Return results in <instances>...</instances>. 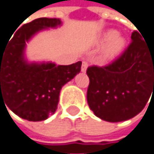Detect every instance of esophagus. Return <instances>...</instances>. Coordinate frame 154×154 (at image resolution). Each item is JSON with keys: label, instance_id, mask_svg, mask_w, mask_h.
Masks as SVG:
<instances>
[{"label": "esophagus", "instance_id": "34e87169", "mask_svg": "<svg viewBox=\"0 0 154 154\" xmlns=\"http://www.w3.org/2000/svg\"><path fill=\"white\" fill-rule=\"evenodd\" d=\"M87 67H88V64H87V62L83 61L82 62V72H85L86 69H87Z\"/></svg>", "mask_w": 154, "mask_h": 154}]
</instances>
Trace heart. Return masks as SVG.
Segmentation results:
<instances>
[{
	"label": "heart",
	"mask_w": 154,
	"mask_h": 154,
	"mask_svg": "<svg viewBox=\"0 0 154 154\" xmlns=\"http://www.w3.org/2000/svg\"><path fill=\"white\" fill-rule=\"evenodd\" d=\"M99 42L101 44L106 43L102 52V59L105 62H111L117 59L124 52L127 44L125 37L113 29L106 30L101 36Z\"/></svg>",
	"instance_id": "b5f03b06"
}]
</instances>
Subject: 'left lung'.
I'll list each match as a JSON object with an SVG mask.
<instances>
[{"label":"left lung","mask_w":154,"mask_h":154,"mask_svg":"<svg viewBox=\"0 0 154 154\" xmlns=\"http://www.w3.org/2000/svg\"><path fill=\"white\" fill-rule=\"evenodd\" d=\"M140 34L132 33V43L112 64L93 66L86 71L87 103L94 115L104 121L134 118L154 93V44L148 45Z\"/></svg>","instance_id":"left-lung-1"}]
</instances>
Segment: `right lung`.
<instances>
[{"label": "right lung", "mask_w": 154, "mask_h": 154, "mask_svg": "<svg viewBox=\"0 0 154 154\" xmlns=\"http://www.w3.org/2000/svg\"><path fill=\"white\" fill-rule=\"evenodd\" d=\"M60 25L59 18L34 19L23 24L3 49L0 48V102L5 101L24 120L43 121L53 115L62 87L80 72V61L61 66L52 62H28L25 58L26 43L33 36Z\"/></svg>", "instance_id": "add662e5"}]
</instances>
